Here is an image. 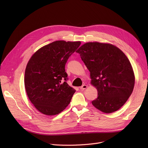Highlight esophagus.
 Instances as JSON below:
<instances>
[{"mask_svg": "<svg viewBox=\"0 0 148 148\" xmlns=\"http://www.w3.org/2000/svg\"><path fill=\"white\" fill-rule=\"evenodd\" d=\"M87 87H88L87 85H86V84H83V85H82V86L80 88V89L81 90L86 89L87 88Z\"/></svg>", "mask_w": 148, "mask_h": 148, "instance_id": "1", "label": "esophagus"}]
</instances>
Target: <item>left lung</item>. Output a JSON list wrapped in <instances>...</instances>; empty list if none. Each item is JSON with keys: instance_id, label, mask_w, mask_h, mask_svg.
I'll return each mask as SVG.
<instances>
[{"instance_id": "left-lung-1", "label": "left lung", "mask_w": 148, "mask_h": 148, "mask_svg": "<svg viewBox=\"0 0 148 148\" xmlns=\"http://www.w3.org/2000/svg\"><path fill=\"white\" fill-rule=\"evenodd\" d=\"M76 52L90 71V84L98 90L92 105L106 113L119 110L131 95L135 83L127 56L113 44L98 42L85 43Z\"/></svg>"}]
</instances>
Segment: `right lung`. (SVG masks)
<instances>
[{"mask_svg":"<svg viewBox=\"0 0 148 148\" xmlns=\"http://www.w3.org/2000/svg\"><path fill=\"white\" fill-rule=\"evenodd\" d=\"M80 41H56L38 49L25 69V86L34 107L45 115L60 113L68 106L75 90L66 82L65 66Z\"/></svg>","mask_w":148,"mask_h":148,"instance_id":"add662e5","label":"right lung"}]
</instances>
